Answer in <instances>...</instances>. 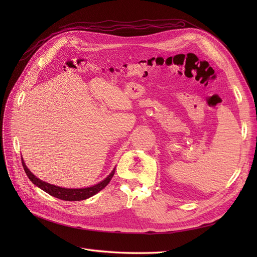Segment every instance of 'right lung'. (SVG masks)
Here are the masks:
<instances>
[{"mask_svg":"<svg viewBox=\"0 0 257 257\" xmlns=\"http://www.w3.org/2000/svg\"><path fill=\"white\" fill-rule=\"evenodd\" d=\"M22 160V166L25 172L27 174V176L29 177V179L32 181L36 186L42 189L43 191H45L46 193H48L49 195L62 199V200H67V201H77V200H83L87 199L93 195H95L96 193H98L99 191H102L105 186L110 182L111 178L113 177L114 170L115 168L112 169V172L108 175L104 180H102L100 182H98L97 184H94L92 186H89V188H82V189H65V188H61V186H57L53 185L50 183L45 182L41 179H38L37 177H35L32 173L30 172L29 168L27 167L25 161L21 158Z\"/></svg>","mask_w":257,"mask_h":257,"instance_id":"add662e5","label":"right lung"}]
</instances>
